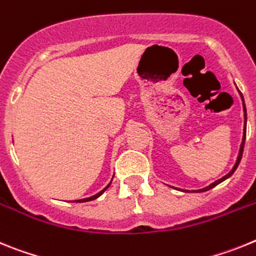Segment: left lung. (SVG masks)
Masks as SVG:
<instances>
[{"label":"left lung","instance_id":"obj_1","mask_svg":"<svg viewBox=\"0 0 256 256\" xmlns=\"http://www.w3.org/2000/svg\"><path fill=\"white\" fill-rule=\"evenodd\" d=\"M241 96H242V95H241ZM242 99H244V98H242ZM244 110H245V128H244V139H242L241 150H240L238 158H237V162H236L234 168H233L232 170L230 171V174H226V176H223V178H222V179H219V180L214 182V183H212V184H210V186H206V188H204V190H196V192H205V190H211V188H214L215 186H218V184H219V183H222V182H224V180H226V178H230V175H232L233 172H234V171H236V168H238V165H240V161H241V158H242V153H244V146H245V139H246V106H245V103H244Z\"/></svg>","mask_w":256,"mask_h":256}]
</instances>
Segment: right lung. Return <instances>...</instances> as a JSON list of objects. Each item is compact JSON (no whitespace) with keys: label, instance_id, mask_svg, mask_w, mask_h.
<instances>
[{"label":"right lung","instance_id":"1","mask_svg":"<svg viewBox=\"0 0 256 256\" xmlns=\"http://www.w3.org/2000/svg\"><path fill=\"white\" fill-rule=\"evenodd\" d=\"M108 186H110V184H108ZM108 186H106V188H104L103 190H102V192H99V193H96V194L95 196H92V197H88V198H84V200H77V201H73V202H88V201H92V200H95V198H98V197H99V196L102 194V193L104 192V190H106V188H108Z\"/></svg>","mask_w":256,"mask_h":256}]
</instances>
